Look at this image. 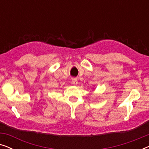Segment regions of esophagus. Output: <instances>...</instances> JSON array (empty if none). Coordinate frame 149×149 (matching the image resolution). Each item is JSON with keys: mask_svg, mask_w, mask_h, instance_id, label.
<instances>
[{"mask_svg": "<svg viewBox=\"0 0 149 149\" xmlns=\"http://www.w3.org/2000/svg\"><path fill=\"white\" fill-rule=\"evenodd\" d=\"M77 83H78V81H77L76 79H72V84L75 85H77Z\"/></svg>", "mask_w": 149, "mask_h": 149, "instance_id": "esophagus-1", "label": "esophagus"}]
</instances>
